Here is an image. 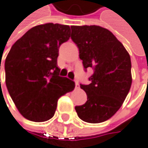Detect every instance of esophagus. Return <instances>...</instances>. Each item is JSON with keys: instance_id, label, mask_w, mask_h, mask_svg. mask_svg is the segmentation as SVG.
Wrapping results in <instances>:
<instances>
[{"instance_id": "obj_1", "label": "esophagus", "mask_w": 148, "mask_h": 148, "mask_svg": "<svg viewBox=\"0 0 148 148\" xmlns=\"http://www.w3.org/2000/svg\"><path fill=\"white\" fill-rule=\"evenodd\" d=\"M75 86H76V88H79V84L77 82H75Z\"/></svg>"}]
</instances>
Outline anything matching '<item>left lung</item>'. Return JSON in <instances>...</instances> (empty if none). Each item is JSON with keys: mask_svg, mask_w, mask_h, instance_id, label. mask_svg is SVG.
<instances>
[{"mask_svg": "<svg viewBox=\"0 0 148 148\" xmlns=\"http://www.w3.org/2000/svg\"><path fill=\"white\" fill-rule=\"evenodd\" d=\"M71 40L79 49L85 70L93 69L91 83L80 85L87 101L75 107L77 114L86 123L107 121L121 108L130 91V55L111 32L98 25L71 26Z\"/></svg>", "mask_w": 148, "mask_h": 148, "instance_id": "1", "label": "left lung"}]
</instances>
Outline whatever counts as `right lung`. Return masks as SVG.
Segmentation results:
<instances>
[{"label": "right lung", "mask_w": 148, "mask_h": 148, "mask_svg": "<svg viewBox=\"0 0 148 148\" xmlns=\"http://www.w3.org/2000/svg\"><path fill=\"white\" fill-rule=\"evenodd\" d=\"M70 37L69 25H37L17 40L7 56L6 86L18 111L26 119L45 122L52 118L58 99L74 89L75 83L60 77L57 67L59 47Z\"/></svg>", "instance_id": "add662e5"}]
</instances>
